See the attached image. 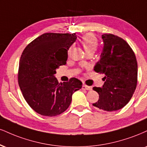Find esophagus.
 <instances>
[{"instance_id":"34e87169","label":"esophagus","mask_w":147,"mask_h":147,"mask_svg":"<svg viewBox=\"0 0 147 147\" xmlns=\"http://www.w3.org/2000/svg\"><path fill=\"white\" fill-rule=\"evenodd\" d=\"M82 90H91L92 87H90V86H86V85H83L82 86Z\"/></svg>"}]
</instances>
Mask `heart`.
Returning a JSON list of instances; mask_svg holds the SVG:
<instances>
[{
	"label": "heart",
	"mask_w": 147,
	"mask_h": 147,
	"mask_svg": "<svg viewBox=\"0 0 147 147\" xmlns=\"http://www.w3.org/2000/svg\"><path fill=\"white\" fill-rule=\"evenodd\" d=\"M83 47L86 53L92 52L94 53L98 47V40L96 37L92 34H88L84 36L81 40ZM72 47L69 49L68 52L71 50Z\"/></svg>",
	"instance_id": "obj_1"
}]
</instances>
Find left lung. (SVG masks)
I'll return each instance as SVG.
<instances>
[{"label": "left lung", "instance_id": "1", "mask_svg": "<svg viewBox=\"0 0 147 147\" xmlns=\"http://www.w3.org/2000/svg\"><path fill=\"white\" fill-rule=\"evenodd\" d=\"M103 47L94 70L105 75L101 88L94 87L99 98L92 105L107 112L121 109L128 103L137 86L138 63L129 45L112 34L102 35Z\"/></svg>", "mask_w": 147, "mask_h": 147}]
</instances>
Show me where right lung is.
Instances as JSON below:
<instances>
[{
    "instance_id": "1",
    "label": "right lung",
    "mask_w": 147,
    "mask_h": 147,
    "mask_svg": "<svg viewBox=\"0 0 147 147\" xmlns=\"http://www.w3.org/2000/svg\"><path fill=\"white\" fill-rule=\"evenodd\" d=\"M75 33H47L35 39L23 51L19 62L18 84L24 99L35 112L55 116L66 110L72 94L82 88L76 78L59 83L56 70L66 63Z\"/></svg>"
}]
</instances>
